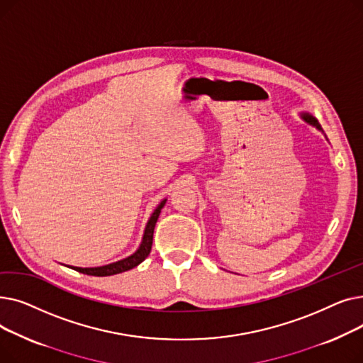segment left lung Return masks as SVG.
I'll return each instance as SVG.
<instances>
[{"instance_id": "obj_1", "label": "left lung", "mask_w": 363, "mask_h": 363, "mask_svg": "<svg viewBox=\"0 0 363 363\" xmlns=\"http://www.w3.org/2000/svg\"><path fill=\"white\" fill-rule=\"evenodd\" d=\"M300 116H301V119H303L304 122H306V123H309V125L315 126L316 129L322 130V129H320V126H319V123H318V121H316V119L312 116V114H309V113H301Z\"/></svg>"}]
</instances>
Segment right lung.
Wrapping results in <instances>:
<instances>
[{"mask_svg":"<svg viewBox=\"0 0 363 363\" xmlns=\"http://www.w3.org/2000/svg\"><path fill=\"white\" fill-rule=\"evenodd\" d=\"M166 204V199L160 201V204L156 207V211L152 212L151 218L148 219L147 222V226H145V231H144V237H143V241L138 247V250L119 260V262H114V263H110V264H104V266H97V268H78V266H72V269L78 271L81 274H86V275H92V277H110V275H116V274H122L125 271H129L132 268H135V266H138L143 260H145V257L150 255L151 252V245H152V233H155V226H156V222L159 219V215L162 212L163 206Z\"/></svg>","mask_w":363,"mask_h":363,"instance_id":"obj_1","label":"right lung"}]
</instances>
